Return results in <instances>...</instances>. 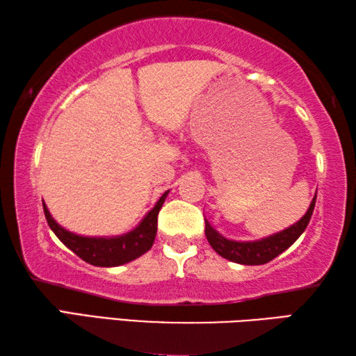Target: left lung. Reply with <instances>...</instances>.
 I'll return each mask as SVG.
<instances>
[{
    "mask_svg": "<svg viewBox=\"0 0 356 356\" xmlns=\"http://www.w3.org/2000/svg\"><path fill=\"white\" fill-rule=\"evenodd\" d=\"M316 197L311 201V206L308 212L300 221L295 222L291 227L284 229L273 236L265 237L256 242H234V240L225 238L220 236L215 229L210 226V222L206 220V237L212 248L218 252L221 257L227 259L231 262L243 264V265H262L267 264L280 256L282 251H286L295 240H297L301 234L305 232L306 226L311 220V215L314 212Z\"/></svg>",
    "mask_w": 356,
    "mask_h": 356,
    "instance_id": "obj_1",
    "label": "left lung"
}]
</instances>
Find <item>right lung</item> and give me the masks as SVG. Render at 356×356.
<instances>
[{
    "label": "right lung",
    "mask_w": 356,
    "mask_h": 356,
    "mask_svg": "<svg viewBox=\"0 0 356 356\" xmlns=\"http://www.w3.org/2000/svg\"><path fill=\"white\" fill-rule=\"evenodd\" d=\"M168 196L165 191L155 207L144 216L143 221L134 231L118 237H83L65 231L58 222L53 220V216L48 212L44 204V213L48 226L56 234V237L67 246L69 250L75 252L78 257H81L84 262L95 265V267H118L130 261H135L136 257L143 256L144 252L150 250L154 245L156 234V220L159 212Z\"/></svg>",
    "instance_id": "1"
}]
</instances>
